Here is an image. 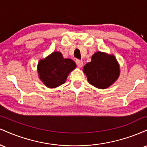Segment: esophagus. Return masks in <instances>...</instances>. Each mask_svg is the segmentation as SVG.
Listing matches in <instances>:
<instances>
[{
  "mask_svg": "<svg viewBox=\"0 0 147 147\" xmlns=\"http://www.w3.org/2000/svg\"><path fill=\"white\" fill-rule=\"evenodd\" d=\"M76 63H77V66H78L79 68H82V67L83 66V61H82V60L77 59L76 60Z\"/></svg>",
  "mask_w": 147,
  "mask_h": 147,
  "instance_id": "obj_1",
  "label": "esophagus"
}]
</instances>
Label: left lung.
<instances>
[{
	"mask_svg": "<svg viewBox=\"0 0 147 147\" xmlns=\"http://www.w3.org/2000/svg\"><path fill=\"white\" fill-rule=\"evenodd\" d=\"M83 71L89 84L99 89L110 87L120 75L119 64L115 57L100 51L93 54L91 61L84 65Z\"/></svg>",
	"mask_w": 147,
	"mask_h": 147,
	"instance_id": "8db88e82",
	"label": "left lung"
}]
</instances>
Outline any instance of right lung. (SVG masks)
Listing matches in <instances>:
<instances>
[{"label":"right lung","instance_id":"add662e5","mask_svg":"<svg viewBox=\"0 0 147 147\" xmlns=\"http://www.w3.org/2000/svg\"><path fill=\"white\" fill-rule=\"evenodd\" d=\"M77 65L73 60L63 58L60 52H53L37 65L38 78L49 88H55L65 82Z\"/></svg>","mask_w":147,"mask_h":147}]
</instances>
